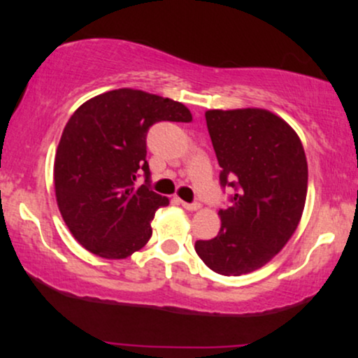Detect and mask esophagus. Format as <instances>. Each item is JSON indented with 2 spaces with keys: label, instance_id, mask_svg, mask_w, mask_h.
<instances>
[{
  "label": "esophagus",
  "instance_id": "esophagus-1",
  "mask_svg": "<svg viewBox=\"0 0 358 358\" xmlns=\"http://www.w3.org/2000/svg\"><path fill=\"white\" fill-rule=\"evenodd\" d=\"M180 203H182V207L185 208V210H190V212H195L200 208L199 203H188V202H183V200H180Z\"/></svg>",
  "mask_w": 358,
  "mask_h": 358
}]
</instances>
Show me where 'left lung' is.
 <instances>
[{"label": "left lung", "instance_id": "obj_1", "mask_svg": "<svg viewBox=\"0 0 358 358\" xmlns=\"http://www.w3.org/2000/svg\"><path fill=\"white\" fill-rule=\"evenodd\" d=\"M208 134L222 187L236 188L219 210L220 232L196 241L213 273L241 276L266 266L287 244L306 202L308 163L301 139L282 117L261 108L210 109Z\"/></svg>", "mask_w": 358, "mask_h": 358}]
</instances>
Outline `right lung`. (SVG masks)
Wrapping results in <instances>:
<instances>
[{
    "label": "right lung",
    "mask_w": 358,
    "mask_h": 358,
    "mask_svg": "<svg viewBox=\"0 0 358 358\" xmlns=\"http://www.w3.org/2000/svg\"><path fill=\"white\" fill-rule=\"evenodd\" d=\"M159 121L190 122L182 102L138 89H116L85 101L64 127L53 165L59 210L76 241L104 259L145 248L166 196L136 185L145 171L146 133Z\"/></svg>",
    "instance_id": "obj_1"
}]
</instances>
